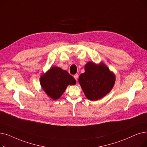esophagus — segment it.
Masks as SVG:
<instances>
[{
  "label": "esophagus",
  "mask_w": 147,
  "mask_h": 147,
  "mask_svg": "<svg viewBox=\"0 0 147 147\" xmlns=\"http://www.w3.org/2000/svg\"><path fill=\"white\" fill-rule=\"evenodd\" d=\"M78 78H79V75L78 74H76L74 76V78L76 79V80H78Z\"/></svg>",
  "instance_id": "34e87169"
}]
</instances>
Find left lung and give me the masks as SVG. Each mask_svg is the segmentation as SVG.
Masks as SVG:
<instances>
[{
	"mask_svg": "<svg viewBox=\"0 0 147 147\" xmlns=\"http://www.w3.org/2000/svg\"><path fill=\"white\" fill-rule=\"evenodd\" d=\"M85 73L79 76V83L86 98L97 101L103 98L112 90L116 77L103 62H88Z\"/></svg>",
	"mask_w": 147,
	"mask_h": 147,
	"instance_id": "obj_1",
	"label": "left lung"
}]
</instances>
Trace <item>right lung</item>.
<instances>
[{
    "instance_id": "right-lung-1",
    "label": "right lung",
    "mask_w": 147,
    "mask_h": 147,
    "mask_svg": "<svg viewBox=\"0 0 147 147\" xmlns=\"http://www.w3.org/2000/svg\"><path fill=\"white\" fill-rule=\"evenodd\" d=\"M41 88L53 100L59 98L67 87L76 84V80L65 70L58 67H52L40 78Z\"/></svg>"
}]
</instances>
